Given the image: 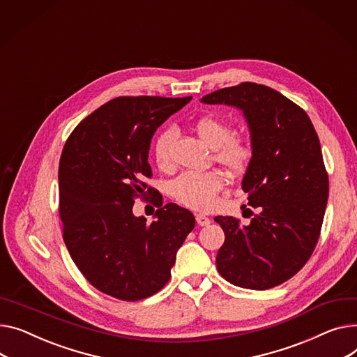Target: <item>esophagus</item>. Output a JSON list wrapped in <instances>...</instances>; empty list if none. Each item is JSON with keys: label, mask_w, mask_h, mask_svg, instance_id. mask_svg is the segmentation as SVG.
Instances as JSON below:
<instances>
[{"label": "esophagus", "mask_w": 357, "mask_h": 357, "mask_svg": "<svg viewBox=\"0 0 357 357\" xmlns=\"http://www.w3.org/2000/svg\"><path fill=\"white\" fill-rule=\"evenodd\" d=\"M197 222H198V225H201V227H205V225H208L209 222H211V220L208 218V217H205V215H202V213H197Z\"/></svg>", "instance_id": "esophagus-1"}]
</instances>
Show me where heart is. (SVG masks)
Wrapping results in <instances>:
<instances>
[{
    "mask_svg": "<svg viewBox=\"0 0 357 357\" xmlns=\"http://www.w3.org/2000/svg\"><path fill=\"white\" fill-rule=\"evenodd\" d=\"M195 132L213 149V159L231 174L244 172L252 159V146L241 136H232V128L217 116L199 117L194 123ZM176 137L175 128L163 129L153 142V156L159 168L168 169L172 165L171 148ZM224 186V176L218 171L183 172L172 182L174 197L183 205L209 211L217 204V195Z\"/></svg>",
    "mask_w": 357,
    "mask_h": 357,
    "instance_id": "1",
    "label": "heart"
}]
</instances>
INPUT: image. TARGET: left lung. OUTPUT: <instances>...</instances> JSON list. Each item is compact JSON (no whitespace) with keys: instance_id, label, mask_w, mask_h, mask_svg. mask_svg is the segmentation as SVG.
Masks as SVG:
<instances>
[{"instance_id":"obj_1","label":"left lung","mask_w":357,"mask_h":357,"mask_svg":"<svg viewBox=\"0 0 357 357\" xmlns=\"http://www.w3.org/2000/svg\"><path fill=\"white\" fill-rule=\"evenodd\" d=\"M201 102L241 109L251 130L252 159L243 189L258 213L248 225L213 218L225 234L218 273L243 289L280 286L304 267L320 236L328 175L319 136L298 105L264 84L244 82Z\"/></svg>"}]
</instances>
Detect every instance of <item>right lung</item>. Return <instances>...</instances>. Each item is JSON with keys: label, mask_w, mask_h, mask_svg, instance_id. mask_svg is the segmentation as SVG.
Wrapping results in <instances>:
<instances>
[{"label": "right lung", "mask_w": 357, "mask_h": 357, "mask_svg": "<svg viewBox=\"0 0 357 357\" xmlns=\"http://www.w3.org/2000/svg\"><path fill=\"white\" fill-rule=\"evenodd\" d=\"M192 98L121 96L90 113L66 140L59 166L60 220L71 259L99 291L151 297L171 278L176 251L195 227L191 211L163 205L148 162L152 136ZM149 193L157 221L132 215Z\"/></svg>", "instance_id": "1"}]
</instances>
